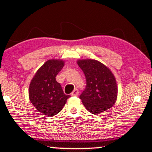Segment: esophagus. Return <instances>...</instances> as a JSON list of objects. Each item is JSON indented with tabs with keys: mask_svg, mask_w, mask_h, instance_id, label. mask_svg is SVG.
<instances>
[{
	"mask_svg": "<svg viewBox=\"0 0 152 152\" xmlns=\"http://www.w3.org/2000/svg\"><path fill=\"white\" fill-rule=\"evenodd\" d=\"M71 95L72 96H76L79 95V91H78L77 89H75L73 91H72V93H71Z\"/></svg>",
	"mask_w": 152,
	"mask_h": 152,
	"instance_id": "34e87169",
	"label": "esophagus"
}]
</instances>
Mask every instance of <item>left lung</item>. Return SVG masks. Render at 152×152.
I'll use <instances>...</instances> for the list:
<instances>
[{
    "mask_svg": "<svg viewBox=\"0 0 152 152\" xmlns=\"http://www.w3.org/2000/svg\"><path fill=\"white\" fill-rule=\"evenodd\" d=\"M77 63L86 80V89L80 95L86 109L94 115L110 109L117 100L118 90L110 69L94 59H79Z\"/></svg>",
    "mask_w": 152,
    "mask_h": 152,
    "instance_id": "1",
    "label": "left lung"
}]
</instances>
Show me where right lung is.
Instances as JSON below:
<instances>
[{"instance_id":"1","label":"right lung","mask_w":152,"mask_h":152,"mask_svg":"<svg viewBox=\"0 0 152 152\" xmlns=\"http://www.w3.org/2000/svg\"><path fill=\"white\" fill-rule=\"evenodd\" d=\"M64 64L62 59L48 60L37 70L30 82V102L44 115H57L70 97V95L64 94L61 84L56 79Z\"/></svg>"}]
</instances>
